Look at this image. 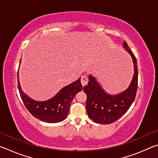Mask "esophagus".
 <instances>
[{
	"mask_svg": "<svg viewBox=\"0 0 158 158\" xmlns=\"http://www.w3.org/2000/svg\"><path fill=\"white\" fill-rule=\"evenodd\" d=\"M88 81H89V79H88V77L86 76H85V75L81 76V83L83 86H84V85H86L88 84Z\"/></svg>",
	"mask_w": 158,
	"mask_h": 158,
	"instance_id": "esophagus-1",
	"label": "esophagus"
}]
</instances>
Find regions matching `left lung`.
<instances>
[{"mask_svg": "<svg viewBox=\"0 0 158 158\" xmlns=\"http://www.w3.org/2000/svg\"><path fill=\"white\" fill-rule=\"evenodd\" d=\"M123 47L130 54L134 63L133 78L127 90L117 95H109L92 75L89 76V81L84 87L87 95L85 108L88 116L97 123L110 124L117 121L126 113L135 99L138 84L137 59L125 41Z\"/></svg>", "mask_w": 158, "mask_h": 158, "instance_id": "obj_1", "label": "left lung"}]
</instances>
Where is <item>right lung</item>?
Returning a JSON list of instances; mask_svg holds the SVG:
<instances>
[{"label": "right lung", "instance_id": "right-lung-1", "mask_svg": "<svg viewBox=\"0 0 158 158\" xmlns=\"http://www.w3.org/2000/svg\"><path fill=\"white\" fill-rule=\"evenodd\" d=\"M17 79L19 91L26 109L36 118L50 123L60 122L66 118L73 98L77 93L82 90L81 78H79L63 87L54 97L46 101L40 102L33 100L23 92L19 81V74Z\"/></svg>", "mask_w": 158, "mask_h": 158}]
</instances>
